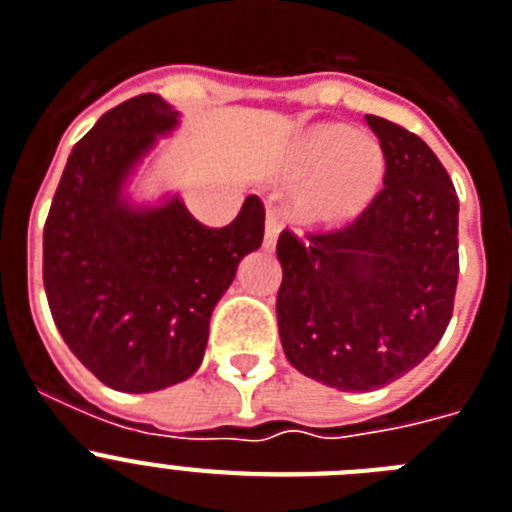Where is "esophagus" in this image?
Here are the masks:
<instances>
[{
	"mask_svg": "<svg viewBox=\"0 0 512 512\" xmlns=\"http://www.w3.org/2000/svg\"><path fill=\"white\" fill-rule=\"evenodd\" d=\"M278 231H281V219H278V213L275 211H268V216H265V247H268V250L275 247Z\"/></svg>",
	"mask_w": 512,
	"mask_h": 512,
	"instance_id": "34e87169",
	"label": "esophagus"
}]
</instances>
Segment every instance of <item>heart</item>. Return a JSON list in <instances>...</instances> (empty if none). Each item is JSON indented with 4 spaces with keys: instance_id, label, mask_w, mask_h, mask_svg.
Returning <instances> with one entry per match:
<instances>
[{
    "instance_id": "1",
    "label": "heart",
    "mask_w": 512,
    "mask_h": 512,
    "mask_svg": "<svg viewBox=\"0 0 512 512\" xmlns=\"http://www.w3.org/2000/svg\"><path fill=\"white\" fill-rule=\"evenodd\" d=\"M384 149L348 126H314L293 141L286 177L301 185L296 216L309 226H342L361 216L384 180Z\"/></svg>"
}]
</instances>
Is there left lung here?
<instances>
[{
	"label": "left lung",
	"instance_id": "left-lung-1",
	"mask_svg": "<svg viewBox=\"0 0 512 512\" xmlns=\"http://www.w3.org/2000/svg\"><path fill=\"white\" fill-rule=\"evenodd\" d=\"M384 149V188L337 229H283L275 299L288 363L340 391L397 381L446 332L459 283V195L430 146L366 115Z\"/></svg>",
	"mask_w": 512,
	"mask_h": 512
}]
</instances>
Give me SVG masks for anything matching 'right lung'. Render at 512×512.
<instances>
[{
    "instance_id": "obj_1",
    "label": "right lung",
    "mask_w": 512,
    "mask_h": 512,
    "mask_svg": "<svg viewBox=\"0 0 512 512\" xmlns=\"http://www.w3.org/2000/svg\"><path fill=\"white\" fill-rule=\"evenodd\" d=\"M177 118L159 95L108 110L71 149L43 226L53 322L102 384L131 394L198 371L213 306L265 234L257 195L224 229L195 221L177 195L154 208L128 206V175Z\"/></svg>"
}]
</instances>
